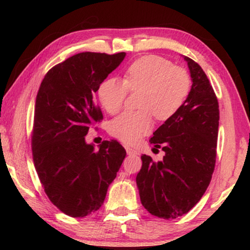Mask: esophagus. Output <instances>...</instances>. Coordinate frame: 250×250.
<instances>
[{"instance_id": "1", "label": "esophagus", "mask_w": 250, "mask_h": 250, "mask_svg": "<svg viewBox=\"0 0 250 250\" xmlns=\"http://www.w3.org/2000/svg\"><path fill=\"white\" fill-rule=\"evenodd\" d=\"M125 149H126V152H127V155H129V156H136V155H139V152L136 151L135 149L131 148V146H125Z\"/></svg>"}]
</instances>
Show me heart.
Here are the masks:
<instances>
[{
  "mask_svg": "<svg viewBox=\"0 0 250 250\" xmlns=\"http://www.w3.org/2000/svg\"><path fill=\"white\" fill-rule=\"evenodd\" d=\"M191 90L189 74L173 66L165 58L145 56L126 68L123 81L110 77L102 82L98 98L109 114L123 108L127 92L141 91L138 111H126L112 119L109 132L127 145H134L151 131L153 115L158 121H168L182 108Z\"/></svg>",
  "mask_w": 250,
  "mask_h": 250,
  "instance_id": "heart-1",
  "label": "heart"
}]
</instances>
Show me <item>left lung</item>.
<instances>
[{"mask_svg": "<svg viewBox=\"0 0 250 250\" xmlns=\"http://www.w3.org/2000/svg\"><path fill=\"white\" fill-rule=\"evenodd\" d=\"M192 86L182 108L150 139L165 156L155 163L143 155L136 175L141 204L153 216L176 218L187 214L209 186L216 162L217 98L199 64L184 57Z\"/></svg>", "mask_w": 250, "mask_h": 250, "instance_id": "8db88e82", "label": "left lung"}]
</instances>
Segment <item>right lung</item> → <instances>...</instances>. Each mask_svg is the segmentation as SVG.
<instances>
[{
    "label": "right lung",
    "mask_w": 250,
    "mask_h": 250,
    "mask_svg": "<svg viewBox=\"0 0 250 250\" xmlns=\"http://www.w3.org/2000/svg\"><path fill=\"white\" fill-rule=\"evenodd\" d=\"M126 56L82 52L51 68L37 92L32 133L33 160L51 203L68 216L84 217L104 204L125 149L116 140L95 151L85 142L104 119L94 93Z\"/></svg>",
    "instance_id": "add662e5"
}]
</instances>
